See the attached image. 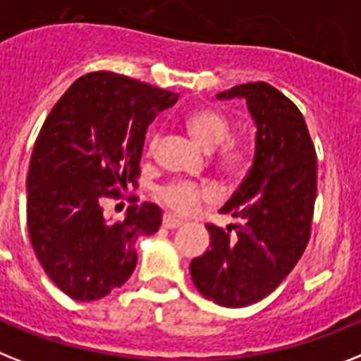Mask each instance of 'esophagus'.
I'll return each instance as SVG.
<instances>
[{"label":"esophagus","mask_w":361,"mask_h":361,"mask_svg":"<svg viewBox=\"0 0 361 361\" xmlns=\"http://www.w3.org/2000/svg\"><path fill=\"white\" fill-rule=\"evenodd\" d=\"M163 226H165L166 230H174V228L183 226V221H180V219H176V216L172 215H165L163 216Z\"/></svg>","instance_id":"34e87169"}]
</instances>
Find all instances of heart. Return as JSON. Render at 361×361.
<instances>
[{
	"label": "heart",
	"mask_w": 361,
	"mask_h": 361,
	"mask_svg": "<svg viewBox=\"0 0 361 361\" xmlns=\"http://www.w3.org/2000/svg\"><path fill=\"white\" fill-rule=\"evenodd\" d=\"M187 128L192 139L211 152L221 146L230 135V122L224 114L215 109H198L187 118ZM157 145V137H152L150 152ZM247 154L239 148H226L221 155V163L226 171H243L247 166ZM206 196V189L190 181H172L169 185L161 187L159 198L163 204L171 207L176 213H189L198 206V202Z\"/></svg>",
	"instance_id": "obj_1"
}]
</instances>
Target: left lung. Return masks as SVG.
<instances>
[{
	"mask_svg": "<svg viewBox=\"0 0 361 361\" xmlns=\"http://www.w3.org/2000/svg\"><path fill=\"white\" fill-rule=\"evenodd\" d=\"M247 99L256 150L247 178L221 213L239 226L207 224L209 248L189 265L196 289L219 306L245 307L271 295L306 250L317 195V155L302 113L257 81L219 92Z\"/></svg>",
	"mask_w": 361,
	"mask_h": 361,
	"instance_id": "1",
	"label": "left lung"
}]
</instances>
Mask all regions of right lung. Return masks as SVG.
Masks as SVG:
<instances>
[{"label": "right lung", "instance_id": "1", "mask_svg": "<svg viewBox=\"0 0 361 361\" xmlns=\"http://www.w3.org/2000/svg\"><path fill=\"white\" fill-rule=\"evenodd\" d=\"M178 94L113 72L72 83L35 142L27 174V230L38 262L70 298L109 295L137 265L135 241L161 226L159 206L142 202L124 221L104 216L99 200L139 176L145 135Z\"/></svg>", "mask_w": 361, "mask_h": 361}]
</instances>
